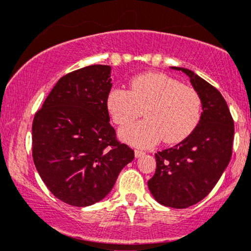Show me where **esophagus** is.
I'll use <instances>...</instances> for the list:
<instances>
[{
	"mask_svg": "<svg viewBox=\"0 0 251 251\" xmlns=\"http://www.w3.org/2000/svg\"><path fill=\"white\" fill-rule=\"evenodd\" d=\"M144 154H145V152L142 151V150H135V151H134V155H135V158L142 157V155H144Z\"/></svg>",
	"mask_w": 251,
	"mask_h": 251,
	"instance_id": "obj_1",
	"label": "esophagus"
}]
</instances>
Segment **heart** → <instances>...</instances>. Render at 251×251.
I'll list each match as a JSON object with an SVG mask.
<instances>
[{"instance_id":"1","label":"heart","mask_w":251,"mask_h":251,"mask_svg":"<svg viewBox=\"0 0 251 251\" xmlns=\"http://www.w3.org/2000/svg\"><path fill=\"white\" fill-rule=\"evenodd\" d=\"M107 108L117 125H125L142 116L146 119L120 129L124 142L150 148L164 139L179 143L200 123L201 101L194 87L162 73H146L129 82V91L114 88L107 97Z\"/></svg>"}]
</instances>
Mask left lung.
<instances>
[{
    "label": "left lung",
    "mask_w": 251,
    "mask_h": 251,
    "mask_svg": "<svg viewBox=\"0 0 251 251\" xmlns=\"http://www.w3.org/2000/svg\"><path fill=\"white\" fill-rule=\"evenodd\" d=\"M172 70L190 77L203 111L191 134L174 148L155 153L157 168L148 185L158 203L185 209L206 197L226 169L235 128L229 107L217 88L186 68Z\"/></svg>",
    "instance_id": "1"
}]
</instances>
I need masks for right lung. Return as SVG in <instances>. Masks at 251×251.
I'll list each match as a JSON object with an SVG mask.
<instances>
[{
    "mask_svg": "<svg viewBox=\"0 0 251 251\" xmlns=\"http://www.w3.org/2000/svg\"><path fill=\"white\" fill-rule=\"evenodd\" d=\"M111 67L92 65L63 75L31 127L40 177L60 201L88 206L108 195L134 152L109 124Z\"/></svg>",
    "mask_w": 251,
    "mask_h": 251,
    "instance_id": "1",
    "label": "right lung"
}]
</instances>
